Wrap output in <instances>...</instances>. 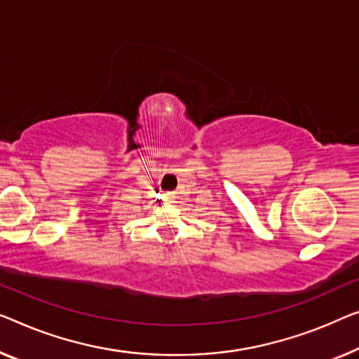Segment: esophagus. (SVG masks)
<instances>
[{
  "mask_svg": "<svg viewBox=\"0 0 359 359\" xmlns=\"http://www.w3.org/2000/svg\"><path fill=\"white\" fill-rule=\"evenodd\" d=\"M164 200L165 201H172L174 200V195L172 194H164Z\"/></svg>",
  "mask_w": 359,
  "mask_h": 359,
  "instance_id": "esophagus-1",
  "label": "esophagus"
}]
</instances>
